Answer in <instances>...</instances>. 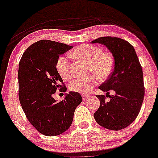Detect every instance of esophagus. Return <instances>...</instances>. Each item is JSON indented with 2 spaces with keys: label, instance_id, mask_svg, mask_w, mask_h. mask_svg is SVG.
<instances>
[{
  "label": "esophagus",
  "instance_id": "1",
  "mask_svg": "<svg viewBox=\"0 0 158 158\" xmlns=\"http://www.w3.org/2000/svg\"><path fill=\"white\" fill-rule=\"evenodd\" d=\"M82 98H83V101H85L88 98V96H87V95H83V96H82Z\"/></svg>",
  "mask_w": 158,
  "mask_h": 158
}]
</instances>
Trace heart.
I'll list each match as a JSON object with an SVG mask.
<instances>
[{
    "mask_svg": "<svg viewBox=\"0 0 158 158\" xmlns=\"http://www.w3.org/2000/svg\"><path fill=\"white\" fill-rule=\"evenodd\" d=\"M71 55L77 60L89 64L90 73H94L85 77H76L69 84L71 91L87 94L100 81H105L111 75L114 60L111 54L103 52L101 47L91 44H83L72 52ZM56 70L62 79L68 80L71 76L69 60L64 56L58 58Z\"/></svg>",
    "mask_w": 158,
    "mask_h": 158,
    "instance_id": "heart-1",
    "label": "heart"
}]
</instances>
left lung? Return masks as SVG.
<instances>
[{
    "instance_id": "8db88e82",
    "label": "left lung",
    "mask_w": 158,
    "mask_h": 158,
    "mask_svg": "<svg viewBox=\"0 0 158 158\" xmlns=\"http://www.w3.org/2000/svg\"><path fill=\"white\" fill-rule=\"evenodd\" d=\"M105 45L114 58L111 75L99 89L106 93L110 89L115 94L109 102L103 95H97L100 106L95 112V120L101 127L118 131L126 128L137 118L144 96L143 73L132 45L121 38L102 36L91 42Z\"/></svg>"
}]
</instances>
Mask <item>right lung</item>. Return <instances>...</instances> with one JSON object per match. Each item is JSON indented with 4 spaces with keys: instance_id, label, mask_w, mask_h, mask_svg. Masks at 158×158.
I'll list each match as a JSON object with an SVG mask.
<instances>
[{
    "instance_id": "obj_1",
    "label": "right lung",
    "mask_w": 158,
    "mask_h": 158,
    "mask_svg": "<svg viewBox=\"0 0 158 158\" xmlns=\"http://www.w3.org/2000/svg\"><path fill=\"white\" fill-rule=\"evenodd\" d=\"M73 47L50 40L38 41L23 52L19 64V98L27 119L42 135L52 137L70 128L75 110L82 102L79 93L71 91L63 101L53 98L67 88L56 70L59 56Z\"/></svg>"
}]
</instances>
